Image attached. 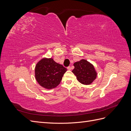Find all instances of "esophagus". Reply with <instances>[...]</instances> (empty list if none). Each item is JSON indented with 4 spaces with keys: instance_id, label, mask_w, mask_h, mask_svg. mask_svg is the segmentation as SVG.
<instances>
[{
    "instance_id": "obj_1",
    "label": "esophagus",
    "mask_w": 131,
    "mask_h": 131,
    "mask_svg": "<svg viewBox=\"0 0 131 131\" xmlns=\"http://www.w3.org/2000/svg\"><path fill=\"white\" fill-rule=\"evenodd\" d=\"M67 69H68V70H71V69H72V68H71V67L70 66H69V67H67Z\"/></svg>"
}]
</instances>
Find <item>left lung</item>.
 Returning <instances> with one entry per match:
<instances>
[{
  "mask_svg": "<svg viewBox=\"0 0 131 131\" xmlns=\"http://www.w3.org/2000/svg\"><path fill=\"white\" fill-rule=\"evenodd\" d=\"M74 69L72 72L77 77L78 80L84 85H90L97 77V73L93 66L85 59L74 63Z\"/></svg>",
  "mask_w": 131,
  "mask_h": 131,
  "instance_id": "1",
  "label": "left lung"
}]
</instances>
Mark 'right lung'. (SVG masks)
Masks as SVG:
<instances>
[{
    "label": "right lung",
    "mask_w": 131,
    "mask_h": 131,
    "mask_svg": "<svg viewBox=\"0 0 131 131\" xmlns=\"http://www.w3.org/2000/svg\"><path fill=\"white\" fill-rule=\"evenodd\" d=\"M67 70V68L54 62L52 58H42L35 67V79L43 88L53 89L60 84Z\"/></svg>",
    "instance_id": "right-lung-1"
}]
</instances>
